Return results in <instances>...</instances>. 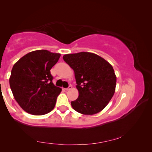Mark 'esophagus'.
<instances>
[{
	"mask_svg": "<svg viewBox=\"0 0 152 152\" xmlns=\"http://www.w3.org/2000/svg\"><path fill=\"white\" fill-rule=\"evenodd\" d=\"M71 88H72V86L71 85H69V86L68 87V88H65V90H66V91H70Z\"/></svg>",
	"mask_w": 152,
	"mask_h": 152,
	"instance_id": "esophagus-1",
	"label": "esophagus"
}]
</instances>
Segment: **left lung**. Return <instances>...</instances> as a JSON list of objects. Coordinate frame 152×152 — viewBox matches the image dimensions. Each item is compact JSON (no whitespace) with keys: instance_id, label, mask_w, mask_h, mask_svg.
Wrapping results in <instances>:
<instances>
[{"instance_id":"left-lung-1","label":"left lung","mask_w":152,"mask_h":152,"mask_svg":"<svg viewBox=\"0 0 152 152\" xmlns=\"http://www.w3.org/2000/svg\"><path fill=\"white\" fill-rule=\"evenodd\" d=\"M64 60L74 71L79 96L71 104L76 111L94 115L104 109L115 91L117 78L110 64L89 52L66 54Z\"/></svg>"}]
</instances>
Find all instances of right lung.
I'll use <instances>...</instances> for the list:
<instances>
[{"instance_id":"right-lung-1","label":"right lung","mask_w":152,"mask_h":152,"mask_svg":"<svg viewBox=\"0 0 152 152\" xmlns=\"http://www.w3.org/2000/svg\"><path fill=\"white\" fill-rule=\"evenodd\" d=\"M60 57V53L36 50L15 64L9 79L10 87L15 99L25 111L43 115L53 109L61 89L53 84L50 70Z\"/></svg>"}]
</instances>
